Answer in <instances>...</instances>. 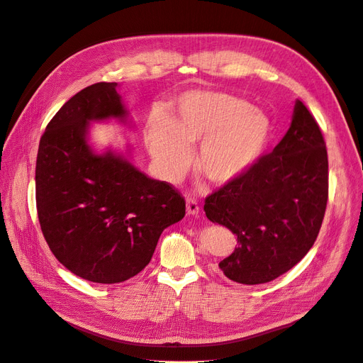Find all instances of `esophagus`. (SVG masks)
Returning <instances> with one entry per match:
<instances>
[{"mask_svg":"<svg viewBox=\"0 0 363 363\" xmlns=\"http://www.w3.org/2000/svg\"><path fill=\"white\" fill-rule=\"evenodd\" d=\"M185 204H186V213L191 215V216H197L200 213V207H199V203L196 199L189 197L185 200Z\"/></svg>","mask_w":363,"mask_h":363,"instance_id":"obj_1","label":"esophagus"}]
</instances>
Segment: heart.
Segmentation results:
<instances>
[{
  "label": "heart",
  "mask_w": 363,
  "mask_h": 363,
  "mask_svg": "<svg viewBox=\"0 0 363 363\" xmlns=\"http://www.w3.org/2000/svg\"><path fill=\"white\" fill-rule=\"evenodd\" d=\"M148 155L162 179L178 182L193 163L218 186L231 185L260 162L272 137L262 108L219 91H189L166 121L152 116L144 130Z\"/></svg>",
  "instance_id": "heart-1"
}]
</instances>
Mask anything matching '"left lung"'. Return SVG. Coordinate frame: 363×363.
<instances>
[{
	"label": "left lung",
	"instance_id": "left-lung-1",
	"mask_svg": "<svg viewBox=\"0 0 363 363\" xmlns=\"http://www.w3.org/2000/svg\"><path fill=\"white\" fill-rule=\"evenodd\" d=\"M327 200V145L311 111L296 100L290 128L269 155L206 199L207 219L237 235L234 253L219 263L223 275L256 285L290 271L312 249Z\"/></svg>",
	"mask_w": 363,
	"mask_h": 363
}]
</instances>
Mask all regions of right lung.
<instances>
[{"label": "right lung", "mask_w": 363, "mask_h": 363, "mask_svg": "<svg viewBox=\"0 0 363 363\" xmlns=\"http://www.w3.org/2000/svg\"><path fill=\"white\" fill-rule=\"evenodd\" d=\"M118 86H86L55 113L35 170L38 218L50 250L72 274L99 284L140 274L162 233L185 216L175 189L132 163V147L97 151L89 143L95 122L133 126Z\"/></svg>", "instance_id": "right-lung-1"}]
</instances>
